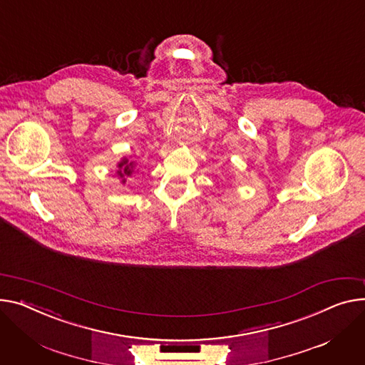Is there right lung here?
I'll list each match as a JSON object with an SVG mask.
<instances>
[{
    "label": "right lung",
    "instance_id": "obj_1",
    "mask_svg": "<svg viewBox=\"0 0 365 365\" xmlns=\"http://www.w3.org/2000/svg\"><path fill=\"white\" fill-rule=\"evenodd\" d=\"M118 170H117V175L121 178V183H125L126 179L133 173V168H135V163L129 161L128 158H123L118 164H117Z\"/></svg>",
    "mask_w": 365,
    "mask_h": 365
}]
</instances>
